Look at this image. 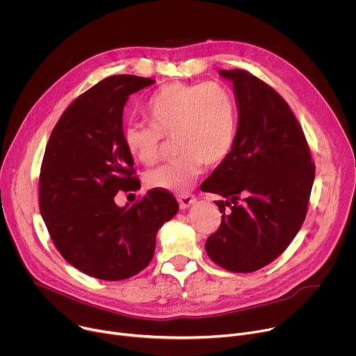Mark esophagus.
<instances>
[{
    "instance_id": "esophagus-1",
    "label": "esophagus",
    "mask_w": 356,
    "mask_h": 356,
    "mask_svg": "<svg viewBox=\"0 0 356 356\" xmlns=\"http://www.w3.org/2000/svg\"><path fill=\"white\" fill-rule=\"evenodd\" d=\"M178 204H179V207H181V209H188L191 205L193 204H195V197H193V195H189V194H185V195H179L178 198Z\"/></svg>"
}]
</instances>
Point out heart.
I'll return each instance as SVG.
<instances>
[{
	"mask_svg": "<svg viewBox=\"0 0 356 356\" xmlns=\"http://www.w3.org/2000/svg\"><path fill=\"white\" fill-rule=\"evenodd\" d=\"M151 125L131 122L122 140L128 154L144 165L158 158L162 135L172 136L174 161L145 174L149 189L184 194L207 165H216L229 154L236 134V106L232 94L216 83H171L147 104Z\"/></svg>",
	"mask_w": 356,
	"mask_h": 356,
	"instance_id": "obj_1",
	"label": "heart"
}]
</instances>
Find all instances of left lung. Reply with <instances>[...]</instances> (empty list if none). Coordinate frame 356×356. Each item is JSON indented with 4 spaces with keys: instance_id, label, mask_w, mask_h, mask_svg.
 Segmentation results:
<instances>
[{
    "instance_id": "1",
    "label": "left lung",
    "mask_w": 356,
    "mask_h": 356,
    "mask_svg": "<svg viewBox=\"0 0 356 356\" xmlns=\"http://www.w3.org/2000/svg\"><path fill=\"white\" fill-rule=\"evenodd\" d=\"M238 108L234 145L201 189L222 222L205 242L208 257L231 272H254L278 258L302 225L315 165L293 113L264 81L242 70H221Z\"/></svg>"
}]
</instances>
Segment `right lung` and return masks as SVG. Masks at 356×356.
<instances>
[{
	"label": "right lung",
	"mask_w": 356,
	"mask_h": 356,
	"mask_svg": "<svg viewBox=\"0 0 356 356\" xmlns=\"http://www.w3.org/2000/svg\"><path fill=\"white\" fill-rule=\"evenodd\" d=\"M154 83L128 74L102 79L65 109L45 148L42 220L63 258L98 280H127L148 266L158 229L179 209L161 189L132 207L114 201L118 191L140 184L122 140L124 106Z\"/></svg>",
	"instance_id": "add662e5"
}]
</instances>
